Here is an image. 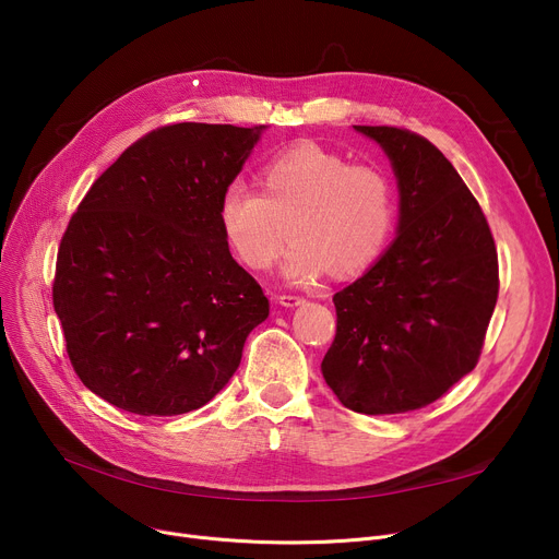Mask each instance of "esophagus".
<instances>
[{
    "instance_id": "1",
    "label": "esophagus",
    "mask_w": 559,
    "mask_h": 559,
    "mask_svg": "<svg viewBox=\"0 0 559 559\" xmlns=\"http://www.w3.org/2000/svg\"><path fill=\"white\" fill-rule=\"evenodd\" d=\"M278 304L285 306V308H295V306L306 304V299L299 297V295H281V297H278Z\"/></svg>"
}]
</instances>
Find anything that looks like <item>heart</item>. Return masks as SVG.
<instances>
[{
  "instance_id": "heart-1",
  "label": "heart",
  "mask_w": 559,
  "mask_h": 559,
  "mask_svg": "<svg viewBox=\"0 0 559 559\" xmlns=\"http://www.w3.org/2000/svg\"><path fill=\"white\" fill-rule=\"evenodd\" d=\"M262 192L230 179L219 194L217 219L245 267L270 270L292 242L283 272L310 283L333 270L358 274L385 251L396 224V186L378 165L348 163L324 146L301 142L274 154L260 171Z\"/></svg>"
}]
</instances>
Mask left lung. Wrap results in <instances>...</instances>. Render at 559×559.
<instances>
[{"label":"left lung","instance_id":"left-lung-1","mask_svg":"<svg viewBox=\"0 0 559 559\" xmlns=\"http://www.w3.org/2000/svg\"><path fill=\"white\" fill-rule=\"evenodd\" d=\"M390 156L399 238L333 297L321 371L344 407L401 415L442 399L478 365L498 299V253L480 203L447 156L399 127H356Z\"/></svg>","mask_w":559,"mask_h":559}]
</instances>
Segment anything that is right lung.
<instances>
[{
    "mask_svg": "<svg viewBox=\"0 0 559 559\" xmlns=\"http://www.w3.org/2000/svg\"><path fill=\"white\" fill-rule=\"evenodd\" d=\"M262 127L181 122L135 140L81 199L51 299L81 383L142 417L209 403L270 299L217 219Z\"/></svg>",
    "mask_w": 559,
    "mask_h": 559,
    "instance_id": "1",
    "label": "right lung"
}]
</instances>
